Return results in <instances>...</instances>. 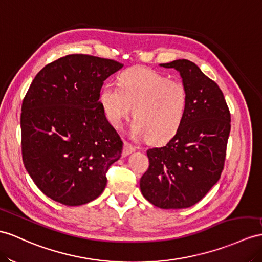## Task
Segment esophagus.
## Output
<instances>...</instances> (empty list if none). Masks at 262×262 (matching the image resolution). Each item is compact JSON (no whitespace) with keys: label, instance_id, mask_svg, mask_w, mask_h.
<instances>
[{"label":"esophagus","instance_id":"34e87169","mask_svg":"<svg viewBox=\"0 0 262 262\" xmlns=\"http://www.w3.org/2000/svg\"><path fill=\"white\" fill-rule=\"evenodd\" d=\"M136 151V148L133 146L131 143L129 142H124V145H123V151H122V156L123 157H127L129 155H131V153H133Z\"/></svg>","mask_w":262,"mask_h":262}]
</instances>
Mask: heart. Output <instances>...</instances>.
Instances as JSON below:
<instances>
[{"mask_svg": "<svg viewBox=\"0 0 262 262\" xmlns=\"http://www.w3.org/2000/svg\"><path fill=\"white\" fill-rule=\"evenodd\" d=\"M105 118L116 127L122 126L134 107L132 135L162 143L176 135L186 113L188 94L181 81L146 68L127 69L120 85L106 83L100 91Z\"/></svg>", "mask_w": 262, "mask_h": 262, "instance_id": "obj_1", "label": "heart"}]
</instances>
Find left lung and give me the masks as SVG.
<instances>
[{
    "mask_svg": "<svg viewBox=\"0 0 262 262\" xmlns=\"http://www.w3.org/2000/svg\"><path fill=\"white\" fill-rule=\"evenodd\" d=\"M160 66L179 71L187 89V109L173 138L146 151L149 168L140 189L153 206L183 209L199 202L220 179L230 111L218 84L193 62L182 59Z\"/></svg>",
    "mask_w": 262,
    "mask_h": 262,
    "instance_id": "left-lung-1",
    "label": "left lung"
}]
</instances>
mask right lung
<instances>
[{
	"label": "right lung",
	"mask_w": 262,
	"mask_h": 262,
	"mask_svg": "<svg viewBox=\"0 0 262 262\" xmlns=\"http://www.w3.org/2000/svg\"><path fill=\"white\" fill-rule=\"evenodd\" d=\"M122 67L70 54L49 63L32 81L22 103V158L36 187L52 200L81 206L103 192L123 142L99 97L104 81Z\"/></svg>",
	"instance_id": "1"
}]
</instances>
